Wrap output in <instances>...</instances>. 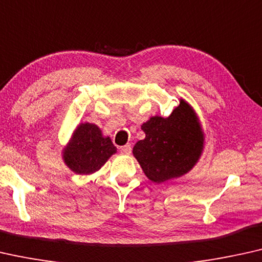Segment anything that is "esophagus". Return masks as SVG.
I'll return each instance as SVG.
<instances>
[{
    "label": "esophagus",
    "mask_w": 262,
    "mask_h": 262,
    "mask_svg": "<svg viewBox=\"0 0 262 262\" xmlns=\"http://www.w3.org/2000/svg\"><path fill=\"white\" fill-rule=\"evenodd\" d=\"M120 152L122 154H130L132 147H130L129 143H128V145H124L122 147H120Z\"/></svg>",
    "instance_id": "34e87169"
}]
</instances>
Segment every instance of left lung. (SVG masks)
Returning <instances> with one entry per match:
<instances>
[{"mask_svg":"<svg viewBox=\"0 0 262 262\" xmlns=\"http://www.w3.org/2000/svg\"><path fill=\"white\" fill-rule=\"evenodd\" d=\"M146 138L133 147V156L150 182L179 178L194 167L204 149V132L185 99L168 117L153 116L142 123Z\"/></svg>","mask_w":262,"mask_h":262,"instance_id":"left-lung-1","label":"left lung"}]
</instances>
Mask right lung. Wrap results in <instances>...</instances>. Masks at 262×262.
I'll return each instance as SVG.
<instances>
[{
	"instance_id": "1",
	"label": "right lung",
	"mask_w": 262,
	"mask_h": 262,
	"mask_svg": "<svg viewBox=\"0 0 262 262\" xmlns=\"http://www.w3.org/2000/svg\"><path fill=\"white\" fill-rule=\"evenodd\" d=\"M117 152L112 139L94 123H80L62 149V160L77 174H93Z\"/></svg>"
}]
</instances>
